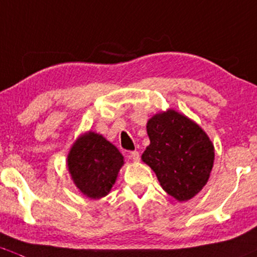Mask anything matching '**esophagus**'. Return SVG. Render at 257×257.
I'll return each instance as SVG.
<instances>
[{"instance_id":"34e87169","label":"esophagus","mask_w":257,"mask_h":257,"mask_svg":"<svg viewBox=\"0 0 257 257\" xmlns=\"http://www.w3.org/2000/svg\"><path fill=\"white\" fill-rule=\"evenodd\" d=\"M128 157L135 162H137V161H140V152L139 151H132V152H130Z\"/></svg>"}]
</instances>
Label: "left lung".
<instances>
[{"mask_svg": "<svg viewBox=\"0 0 257 257\" xmlns=\"http://www.w3.org/2000/svg\"><path fill=\"white\" fill-rule=\"evenodd\" d=\"M150 146L142 161L155 171L163 189L179 202L207 184L214 162V146L192 120L174 110L157 113L147 122Z\"/></svg>", "mask_w": 257, "mask_h": 257, "instance_id": "obj_1", "label": "left lung"}]
</instances>
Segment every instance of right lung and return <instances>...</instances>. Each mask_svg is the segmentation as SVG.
Returning <instances> with one entry per match:
<instances>
[{"instance_id": "add662e5", "label": "right lung", "mask_w": 257, "mask_h": 257, "mask_svg": "<svg viewBox=\"0 0 257 257\" xmlns=\"http://www.w3.org/2000/svg\"><path fill=\"white\" fill-rule=\"evenodd\" d=\"M123 157L101 135L89 132L71 147L68 168L75 186L86 197L99 199L110 192Z\"/></svg>"}]
</instances>
